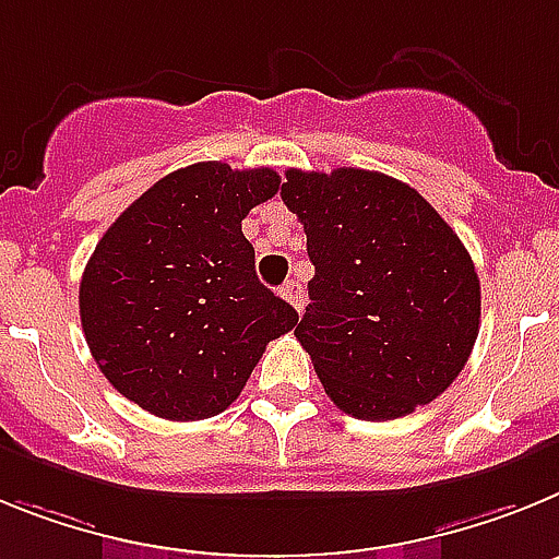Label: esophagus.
Masks as SVG:
<instances>
[{"instance_id": "esophagus-1", "label": "esophagus", "mask_w": 559, "mask_h": 559, "mask_svg": "<svg viewBox=\"0 0 559 559\" xmlns=\"http://www.w3.org/2000/svg\"><path fill=\"white\" fill-rule=\"evenodd\" d=\"M281 298L289 300L295 307V312H304V286L298 284V281H286L284 286H281Z\"/></svg>"}]
</instances>
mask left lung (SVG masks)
Instances as JSON below:
<instances>
[{
	"label": "left lung",
	"mask_w": 559,
	"mask_h": 559,
	"mask_svg": "<svg viewBox=\"0 0 559 559\" xmlns=\"http://www.w3.org/2000/svg\"><path fill=\"white\" fill-rule=\"evenodd\" d=\"M284 205L314 264L295 337L329 400L368 421L444 394L481 323V284L453 227L394 177L289 168Z\"/></svg>",
	"instance_id": "8db88e82"
}]
</instances>
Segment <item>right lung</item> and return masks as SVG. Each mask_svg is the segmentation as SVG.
<instances>
[{
  "label": "right lung",
  "instance_id": "obj_1",
  "mask_svg": "<svg viewBox=\"0 0 559 559\" xmlns=\"http://www.w3.org/2000/svg\"><path fill=\"white\" fill-rule=\"evenodd\" d=\"M273 168L197 163L154 182L86 261L78 307L106 380L148 414H222L266 343L298 323L255 275L241 219L278 193Z\"/></svg>",
  "mask_w": 559,
  "mask_h": 559
}]
</instances>
